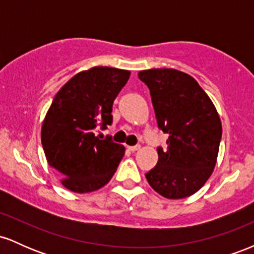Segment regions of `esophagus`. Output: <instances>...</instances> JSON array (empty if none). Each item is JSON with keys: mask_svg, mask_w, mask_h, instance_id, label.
Instances as JSON below:
<instances>
[{"mask_svg": "<svg viewBox=\"0 0 254 254\" xmlns=\"http://www.w3.org/2000/svg\"><path fill=\"white\" fill-rule=\"evenodd\" d=\"M127 148H129V150H131V151H136V150H138L139 148H141V145L136 144V145H131V147H127Z\"/></svg>", "mask_w": 254, "mask_h": 254, "instance_id": "34e87169", "label": "esophagus"}]
</instances>
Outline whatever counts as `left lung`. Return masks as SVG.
I'll list each match as a JSON object with an SVG mask.
<instances>
[{"label":"left lung","mask_w":254,"mask_h":254,"mask_svg":"<svg viewBox=\"0 0 254 254\" xmlns=\"http://www.w3.org/2000/svg\"><path fill=\"white\" fill-rule=\"evenodd\" d=\"M138 77L150 90L159 127L168 133L167 149L145 174L157 193L180 199L196 193L216 165L222 124L216 107L193 77L176 69H149Z\"/></svg>","instance_id":"left-lung-1"}]
</instances>
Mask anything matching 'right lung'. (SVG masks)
<instances>
[{
  "instance_id": "add662e5",
  "label": "right lung",
  "mask_w": 254,
  "mask_h": 254,
  "mask_svg": "<svg viewBox=\"0 0 254 254\" xmlns=\"http://www.w3.org/2000/svg\"><path fill=\"white\" fill-rule=\"evenodd\" d=\"M130 77L129 70L94 66L78 72L58 90L42 127L49 165L65 189L97 191L113 177L124 145L100 139L99 129L112 123V105Z\"/></svg>"
}]
</instances>
